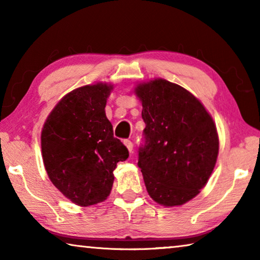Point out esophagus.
<instances>
[{
	"mask_svg": "<svg viewBox=\"0 0 260 260\" xmlns=\"http://www.w3.org/2000/svg\"><path fill=\"white\" fill-rule=\"evenodd\" d=\"M124 143H125V146L127 147V149H128V151L133 152V142H132V141H129V140H125Z\"/></svg>",
	"mask_w": 260,
	"mask_h": 260,
	"instance_id": "obj_1",
	"label": "esophagus"
}]
</instances>
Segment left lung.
<instances>
[{
  "mask_svg": "<svg viewBox=\"0 0 260 260\" xmlns=\"http://www.w3.org/2000/svg\"><path fill=\"white\" fill-rule=\"evenodd\" d=\"M144 144L138 165L148 193L162 206L199 195L217 161L219 139L211 114L190 91L165 79L139 83Z\"/></svg>",
  "mask_w": 260,
  "mask_h": 260,
  "instance_id": "1",
  "label": "left lung"
}]
</instances>
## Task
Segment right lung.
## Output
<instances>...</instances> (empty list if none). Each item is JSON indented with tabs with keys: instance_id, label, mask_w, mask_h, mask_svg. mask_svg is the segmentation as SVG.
<instances>
[{
	"instance_id": "add662e5",
	"label": "right lung",
	"mask_w": 260,
	"mask_h": 260,
	"mask_svg": "<svg viewBox=\"0 0 260 260\" xmlns=\"http://www.w3.org/2000/svg\"><path fill=\"white\" fill-rule=\"evenodd\" d=\"M112 89L103 82L77 88L57 103L43 125L41 149L48 177L79 206L107 200L117 162L128 158L105 116Z\"/></svg>"
}]
</instances>
